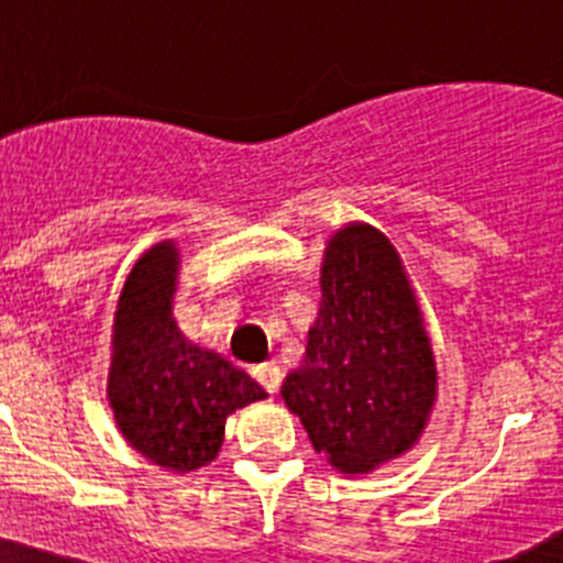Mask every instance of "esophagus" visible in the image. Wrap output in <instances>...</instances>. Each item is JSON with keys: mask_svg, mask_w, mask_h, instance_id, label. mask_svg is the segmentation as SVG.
<instances>
[{"mask_svg": "<svg viewBox=\"0 0 563 563\" xmlns=\"http://www.w3.org/2000/svg\"><path fill=\"white\" fill-rule=\"evenodd\" d=\"M253 376L258 378V384L266 391H269V395H275V391L280 389V384H283V371L275 365V362H266V365H258L253 371Z\"/></svg>", "mask_w": 563, "mask_h": 563, "instance_id": "1", "label": "esophagus"}]
</instances>
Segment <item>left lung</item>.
I'll use <instances>...</instances> for the list:
<instances>
[{
    "mask_svg": "<svg viewBox=\"0 0 563 563\" xmlns=\"http://www.w3.org/2000/svg\"><path fill=\"white\" fill-rule=\"evenodd\" d=\"M318 283L305 365L280 397L334 471L367 476L428 428L439 397L433 343L400 250L376 225L334 231Z\"/></svg>",
    "mask_w": 563,
    "mask_h": 563,
    "instance_id": "left-lung-1",
    "label": "left lung"
}]
</instances>
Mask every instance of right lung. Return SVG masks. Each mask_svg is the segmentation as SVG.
<instances>
[{
	"label": "right lung",
	"mask_w": 563,
	"mask_h": 563,
	"mask_svg": "<svg viewBox=\"0 0 563 563\" xmlns=\"http://www.w3.org/2000/svg\"><path fill=\"white\" fill-rule=\"evenodd\" d=\"M179 264L176 242L163 240L130 269L113 313L106 395L119 433L139 455L190 474L218 457L225 419L266 391L176 327Z\"/></svg>",
	"instance_id": "add662e5"
}]
</instances>
